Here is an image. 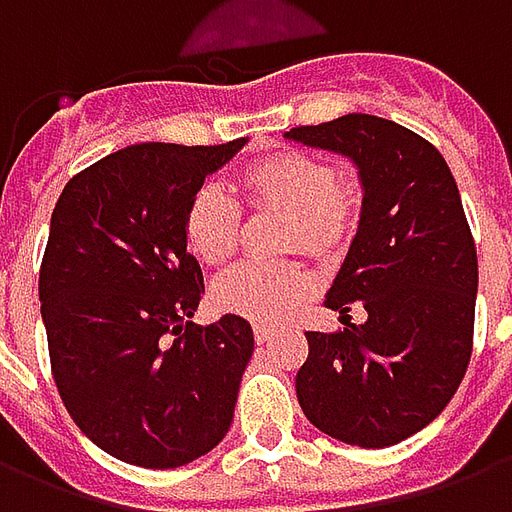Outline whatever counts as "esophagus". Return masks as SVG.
I'll list each match as a JSON object with an SVG mask.
<instances>
[{"instance_id":"obj_1","label":"esophagus","mask_w":512,"mask_h":512,"mask_svg":"<svg viewBox=\"0 0 512 512\" xmlns=\"http://www.w3.org/2000/svg\"><path fill=\"white\" fill-rule=\"evenodd\" d=\"M271 337H274V329H271V326H260V323H257V326H255L257 345H266Z\"/></svg>"}]
</instances>
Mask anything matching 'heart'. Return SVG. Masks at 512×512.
<instances>
[{
  "label": "heart",
  "mask_w": 512,
  "mask_h": 512,
  "mask_svg": "<svg viewBox=\"0 0 512 512\" xmlns=\"http://www.w3.org/2000/svg\"><path fill=\"white\" fill-rule=\"evenodd\" d=\"M241 205L255 213H279V249H304L312 257H332L351 244L362 189L351 175L337 172L326 158L282 147L249 161L238 172ZM244 219L224 191L202 186L183 216L189 252L211 268L227 266L241 246ZM312 277L296 260L271 266H241L224 274L211 290L216 310L255 323L285 321L310 296Z\"/></svg>",
  "instance_id": "1"
}]
</instances>
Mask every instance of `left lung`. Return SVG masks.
Instances as JSON below:
<instances>
[{
	"label": "left lung",
	"instance_id": "obj_1",
	"mask_svg": "<svg viewBox=\"0 0 512 512\" xmlns=\"http://www.w3.org/2000/svg\"><path fill=\"white\" fill-rule=\"evenodd\" d=\"M285 136L348 156L365 189L326 296L345 329L307 332L296 397L332 439L389 447L439 417L469 367L477 249L461 194L439 150L384 117L345 115ZM351 303L366 307L365 324L350 323Z\"/></svg>",
	"mask_w": 512,
	"mask_h": 512
}]
</instances>
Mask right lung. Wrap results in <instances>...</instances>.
I'll return each instance as SVG.
<instances>
[{
  "label": "right lung",
  "mask_w": 512,
  "mask_h": 512,
  "mask_svg": "<svg viewBox=\"0 0 512 512\" xmlns=\"http://www.w3.org/2000/svg\"><path fill=\"white\" fill-rule=\"evenodd\" d=\"M244 145L123 147L54 205L38 279L51 376L84 436L120 461L175 469L230 430L255 334L241 315L191 323L205 285L183 216Z\"/></svg>",
  "instance_id": "right-lung-1"
}]
</instances>
